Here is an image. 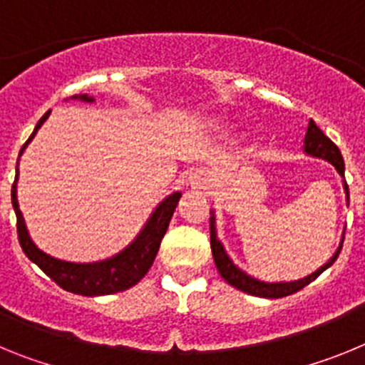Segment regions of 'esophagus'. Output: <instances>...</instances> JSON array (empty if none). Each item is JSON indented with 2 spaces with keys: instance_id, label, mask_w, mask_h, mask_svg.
<instances>
[{
  "instance_id": "1",
  "label": "esophagus",
  "mask_w": 365,
  "mask_h": 365,
  "mask_svg": "<svg viewBox=\"0 0 365 365\" xmlns=\"http://www.w3.org/2000/svg\"><path fill=\"white\" fill-rule=\"evenodd\" d=\"M212 182V175L210 172H205V170H197V172H193L192 175H190V185L193 186V188H208Z\"/></svg>"
}]
</instances>
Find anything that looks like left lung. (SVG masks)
Masks as SVG:
<instances>
[{
    "mask_svg": "<svg viewBox=\"0 0 365 365\" xmlns=\"http://www.w3.org/2000/svg\"><path fill=\"white\" fill-rule=\"evenodd\" d=\"M303 151L307 155H312V157H318V159L329 160L336 168V172L340 175H344V159H341V153L338 150L336 144L331 140L329 137H325L324 131L314 124V120H309L307 125V133H305V138H303ZM344 190H346V199L349 202V190H347V185L344 182ZM210 245H212V256H214L215 267H217L221 278L228 283V285L240 289V291L247 292V294L259 296V298H283V296L294 294V292L302 291L303 287L309 285L311 282H314L325 269L333 265L336 261L338 254L341 250V243H344V235H341L340 247L336 248V252L333 254V257L325 263L324 267L316 270V272L309 274L307 278L296 279V282H282V283H267L259 282V279L248 276L247 272L240 269V267L234 265V261L228 257L227 250L221 245V241L217 240V234H215V215L214 212H210Z\"/></svg>",
    "mask_w": 365,
    "mask_h": 365,
    "instance_id": "1",
    "label": "left lung"
}]
</instances>
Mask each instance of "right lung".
I'll use <instances>...</instances> for the list:
<instances>
[{
    "label": "right lung",
    "instance_id": "1",
    "mask_svg": "<svg viewBox=\"0 0 365 365\" xmlns=\"http://www.w3.org/2000/svg\"><path fill=\"white\" fill-rule=\"evenodd\" d=\"M73 98L83 100V102H95L93 96L87 95H74ZM47 111L40 122L36 124L32 135L29 137L27 143L24 144L19 155L24 153L27 144L31 143L36 131L40 130L41 124L49 117ZM16 180H18V173H16L14 185H12V206L16 212V227H18V240L21 248H24L25 256L36 263L41 270H43L54 283L62 287L63 291H69L73 294L82 296H104V294H115V292H122L130 287L137 285L140 279L146 276L150 267L153 265V259L159 252L160 241H163L164 234L168 230L170 219H172L175 206L180 199V193L175 192L172 195H168L163 202L153 210L150 215L148 222L140 230V234L133 240V243L118 252L117 256L109 257L104 261H96V263H71V261L56 259V257L49 256V254L41 252L36 245L32 243L31 235H29L27 227H25V219L19 212L18 197H16Z\"/></svg>",
    "mask_w": 365,
    "mask_h": 365
}]
</instances>
